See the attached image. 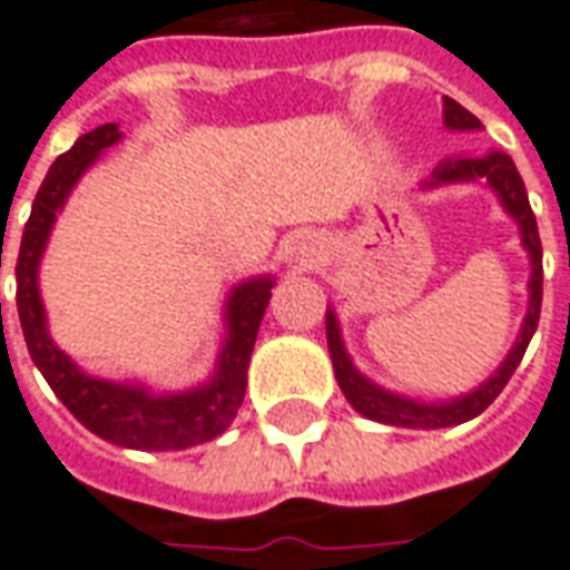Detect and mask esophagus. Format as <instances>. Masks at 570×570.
<instances>
[{"mask_svg":"<svg viewBox=\"0 0 570 570\" xmlns=\"http://www.w3.org/2000/svg\"><path fill=\"white\" fill-rule=\"evenodd\" d=\"M293 249H296V262L302 268H312L321 258V240H314V237H302V240H296Z\"/></svg>","mask_w":570,"mask_h":570,"instance_id":"esophagus-1","label":"esophagus"}]
</instances>
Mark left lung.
<instances>
[{
	"label": "left lung",
	"mask_w": 570,
	"mask_h": 570,
	"mask_svg": "<svg viewBox=\"0 0 570 570\" xmlns=\"http://www.w3.org/2000/svg\"><path fill=\"white\" fill-rule=\"evenodd\" d=\"M441 101H444V126L451 132H479V129H484L479 117H472L453 98H441ZM472 181H481V185H488L497 194V200L507 209V216L519 225L521 246H524V253L531 258L528 312H524V321H521L519 336L512 342L507 357L500 361V367L493 370L481 385H475L472 392L448 397V401H420V397L382 389L380 382H373L354 367L352 354H348L345 342H342L336 308L330 305L326 308V348H330V357H333V373H336V382H340L342 395L348 397V404L361 416L373 420V423L397 425V429H448V425L475 420L481 410L491 407L493 397L503 392V385L515 373L521 357H524L528 342L534 336L537 321H540V302H543V249H540V234H537V218L531 213V203H528V190H524V181H521L512 157L503 154V150L448 157V160L438 163L432 175L420 185V190L448 188V185H472Z\"/></svg>",
	"instance_id": "1"
}]
</instances>
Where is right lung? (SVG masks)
<instances>
[{
  "label": "right lung",
  "mask_w": 570,
  "mask_h": 570,
  "mask_svg": "<svg viewBox=\"0 0 570 570\" xmlns=\"http://www.w3.org/2000/svg\"><path fill=\"white\" fill-rule=\"evenodd\" d=\"M122 138L117 122H105L79 138L77 145L51 163L42 188L36 194L33 213L23 225L21 253L14 265L18 277V314L30 357L61 397L63 407L79 423L110 444L129 451H185L203 441L222 435L244 404L246 370L256 345L258 324L272 298L274 277L258 274L230 286L225 302V340L218 348L216 367L209 380L181 392H154L145 382L105 380L79 367L67 352H61L49 333V317L39 293V265L49 246L51 228L58 222L67 197L73 194L79 178L89 173L105 154ZM2 268V249H0Z\"/></svg>",
  "instance_id": "1"
}]
</instances>
